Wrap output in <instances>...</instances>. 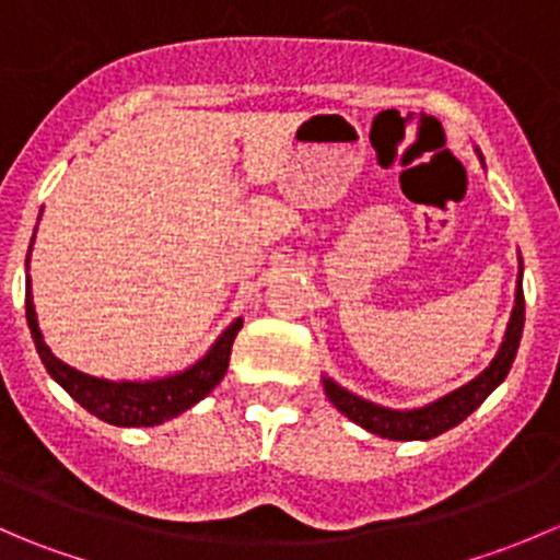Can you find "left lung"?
I'll list each match as a JSON object with an SVG mask.
<instances>
[{"mask_svg": "<svg viewBox=\"0 0 560 560\" xmlns=\"http://www.w3.org/2000/svg\"><path fill=\"white\" fill-rule=\"evenodd\" d=\"M521 276H523V268H521ZM523 322H525V298H523L521 279H517L515 308H512L506 338L504 343H501L499 354L493 358V363H490L477 380H471L468 385L455 389V393L444 395V398H439L436 404L422 406V409H411V411L385 409V406L369 404V400L347 393L343 387L332 385L330 380H325V393L327 398L336 404V409L341 411V415H347L349 420L358 422V425L365 428V431L376 433V436L395 439V442L433 439L439 436V433L455 428L457 422L466 420V417L471 415V411L477 409V406L506 380V374H510L512 369V360H515L517 354V347H521Z\"/></svg>", "mask_w": 560, "mask_h": 560, "instance_id": "obj_1", "label": "left lung"}]
</instances>
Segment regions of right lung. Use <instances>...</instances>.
Wrapping results in <instances>:
<instances>
[{"mask_svg": "<svg viewBox=\"0 0 560 560\" xmlns=\"http://www.w3.org/2000/svg\"><path fill=\"white\" fill-rule=\"evenodd\" d=\"M26 322H30L37 354L45 363V369H48V374L54 376V380L59 382L83 409L92 411L100 420L110 422V425L124 428L160 425V422L171 420V417L180 415V411H186L189 406H195L200 398H206V395L222 382V376L228 374L230 349H233L235 336H238L241 325H244L241 319H235L233 325L222 332V338L213 343L211 352H208L200 363L191 365L189 371H184V374H175L156 382H105L81 374V371L70 369V365H65L59 358L50 354L43 336H39L30 290H26Z\"/></svg>", "mask_w": 560, "mask_h": 560, "instance_id": "1", "label": "right lung"}]
</instances>
